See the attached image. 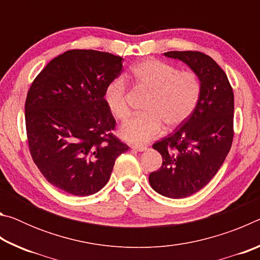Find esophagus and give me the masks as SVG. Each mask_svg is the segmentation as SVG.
Here are the masks:
<instances>
[{
	"mask_svg": "<svg viewBox=\"0 0 260 260\" xmlns=\"http://www.w3.org/2000/svg\"><path fill=\"white\" fill-rule=\"evenodd\" d=\"M132 149H134L136 151H144L147 150V146H143V144H136V146H132Z\"/></svg>",
	"mask_w": 260,
	"mask_h": 260,
	"instance_id": "esophagus-1",
	"label": "esophagus"
}]
</instances>
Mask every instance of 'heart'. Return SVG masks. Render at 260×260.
<instances>
[{
  "instance_id": "1",
  "label": "heart",
  "mask_w": 260,
  "mask_h": 260,
  "mask_svg": "<svg viewBox=\"0 0 260 260\" xmlns=\"http://www.w3.org/2000/svg\"><path fill=\"white\" fill-rule=\"evenodd\" d=\"M135 85L150 91L144 111L147 113L126 121L120 134L132 143H142L160 133L162 122L169 128L186 121L199 104L202 81L192 71H179L173 65L157 59H144L131 70ZM104 102L118 120L129 116L126 85L122 79H114L105 87Z\"/></svg>"
}]
</instances>
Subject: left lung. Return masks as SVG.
I'll return each mask as SVG.
<instances>
[{
  "mask_svg": "<svg viewBox=\"0 0 260 260\" xmlns=\"http://www.w3.org/2000/svg\"><path fill=\"white\" fill-rule=\"evenodd\" d=\"M182 60L202 81L195 111L173 133L153 144L162 164L151 172L153 190L170 199H184L201 190L217 174L234 138V93L226 73L201 51H167Z\"/></svg>",
  "mask_w": 260,
  "mask_h": 260,
  "instance_id": "1",
  "label": "left lung"
}]
</instances>
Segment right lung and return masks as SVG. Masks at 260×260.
<instances>
[{
    "mask_svg": "<svg viewBox=\"0 0 260 260\" xmlns=\"http://www.w3.org/2000/svg\"><path fill=\"white\" fill-rule=\"evenodd\" d=\"M121 71L120 56L73 49L50 60L29 87L25 122L30 156L60 190L98 192L117 157L129 149L112 133L116 119L104 102L105 87Z\"/></svg>",
    "mask_w": 260,
    "mask_h": 260,
    "instance_id": "obj_1",
    "label": "right lung"
}]
</instances>
